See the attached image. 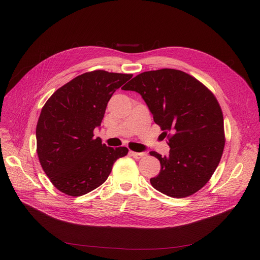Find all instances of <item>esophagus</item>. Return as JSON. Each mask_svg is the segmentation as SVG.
<instances>
[{
    "label": "esophagus",
    "instance_id": "obj_1",
    "mask_svg": "<svg viewBox=\"0 0 260 260\" xmlns=\"http://www.w3.org/2000/svg\"><path fill=\"white\" fill-rule=\"evenodd\" d=\"M131 155L135 158V159H140L142 157L145 156L144 153H137V152H131Z\"/></svg>",
    "mask_w": 260,
    "mask_h": 260
}]
</instances>
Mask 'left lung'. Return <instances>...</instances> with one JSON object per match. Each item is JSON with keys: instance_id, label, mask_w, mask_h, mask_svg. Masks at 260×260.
Here are the masks:
<instances>
[{"instance_id": "obj_1", "label": "left lung", "mask_w": 260, "mask_h": 260, "mask_svg": "<svg viewBox=\"0 0 260 260\" xmlns=\"http://www.w3.org/2000/svg\"><path fill=\"white\" fill-rule=\"evenodd\" d=\"M123 90L137 91L169 138L170 154L151 152L161 165L151 184L173 198L193 195L208 183L224 148L223 116L213 92L188 74L163 68L144 72Z\"/></svg>"}]
</instances>
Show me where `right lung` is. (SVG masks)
Listing matches in <instances>:
<instances>
[{
	"label": "right lung",
	"instance_id": "1",
	"mask_svg": "<svg viewBox=\"0 0 260 260\" xmlns=\"http://www.w3.org/2000/svg\"><path fill=\"white\" fill-rule=\"evenodd\" d=\"M133 75L94 71L54 91L41 111L37 153L43 171L60 192L78 197L105 182L124 146L109 147L93 131L101 125L113 93Z\"/></svg>",
	"mask_w": 260,
	"mask_h": 260
}]
</instances>
